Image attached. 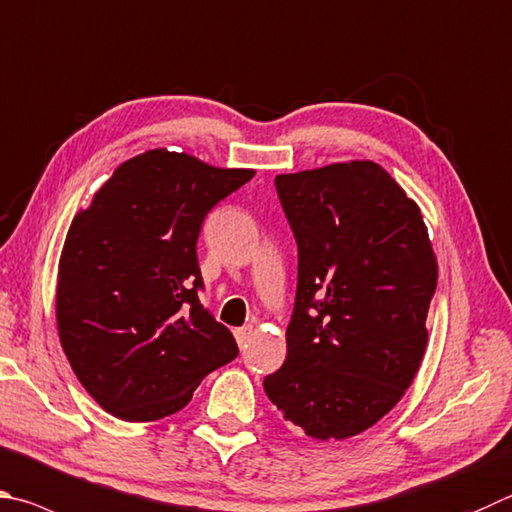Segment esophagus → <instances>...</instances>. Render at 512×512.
Masks as SVG:
<instances>
[{"label":"esophagus","mask_w":512,"mask_h":512,"mask_svg":"<svg viewBox=\"0 0 512 512\" xmlns=\"http://www.w3.org/2000/svg\"><path fill=\"white\" fill-rule=\"evenodd\" d=\"M250 336H253V327H239V329H235V338H237V345L239 347H246V342L250 340Z\"/></svg>","instance_id":"esophagus-1"}]
</instances>
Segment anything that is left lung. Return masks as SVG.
I'll return each mask as SVG.
<instances>
[{"label":"left lung","mask_w":512,"mask_h":512,"mask_svg":"<svg viewBox=\"0 0 512 512\" xmlns=\"http://www.w3.org/2000/svg\"><path fill=\"white\" fill-rule=\"evenodd\" d=\"M297 241L286 360L264 392L311 439H349L401 401L421 367L436 257L423 215L383 167L275 176Z\"/></svg>","instance_id":"obj_1"}]
</instances>
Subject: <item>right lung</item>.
Wrapping results in <instances>:
<instances>
[{
	"label": "right lung",
	"mask_w": 512,
	"mask_h": 512,
	"mask_svg": "<svg viewBox=\"0 0 512 512\" xmlns=\"http://www.w3.org/2000/svg\"><path fill=\"white\" fill-rule=\"evenodd\" d=\"M190 154L125 161L64 239L55 315L82 387L123 421L183 410L237 342L199 302L197 239L208 212L253 179Z\"/></svg>",
	"instance_id": "add662e5"
}]
</instances>
